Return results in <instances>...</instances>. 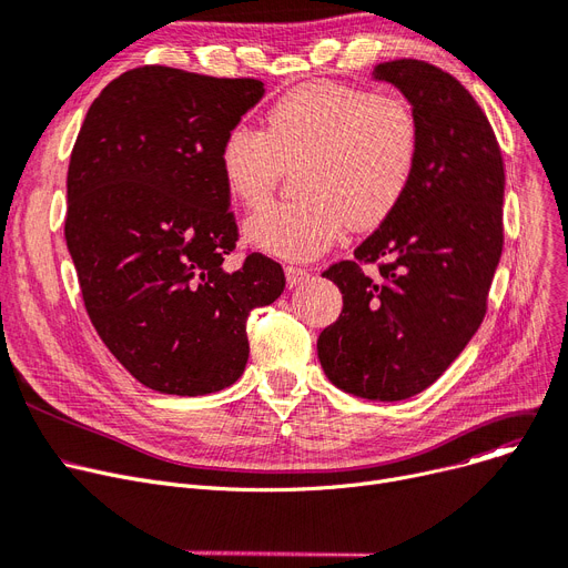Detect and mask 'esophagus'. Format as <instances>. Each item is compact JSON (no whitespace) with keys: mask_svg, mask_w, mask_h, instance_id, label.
Here are the masks:
<instances>
[{"mask_svg":"<svg viewBox=\"0 0 568 568\" xmlns=\"http://www.w3.org/2000/svg\"><path fill=\"white\" fill-rule=\"evenodd\" d=\"M308 276H311L308 268H304V266H292V264L285 266V278H287V285H290V287L304 283Z\"/></svg>","mask_w":568,"mask_h":568,"instance_id":"esophagus-1","label":"esophagus"}]
</instances>
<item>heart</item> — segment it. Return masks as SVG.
Here are the masks:
<instances>
[{
	"label": "heart",
	"instance_id": "obj_1",
	"mask_svg": "<svg viewBox=\"0 0 568 568\" xmlns=\"http://www.w3.org/2000/svg\"><path fill=\"white\" fill-rule=\"evenodd\" d=\"M420 128L410 106L372 90L315 81L285 92L268 109L264 130L232 125L217 148L225 187L243 206L274 190L283 164L297 200L248 217L245 239L283 260L315 257L345 232L374 230L397 211L413 183Z\"/></svg>",
	"mask_w": 568,
	"mask_h": 568
}]
</instances>
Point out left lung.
<instances>
[{"label":"left lung","instance_id":"1","mask_svg":"<svg viewBox=\"0 0 568 568\" xmlns=\"http://www.w3.org/2000/svg\"><path fill=\"white\" fill-rule=\"evenodd\" d=\"M374 79L404 92L420 128L413 183L385 223L325 271L343 294L317 338L327 378L355 397L427 389L478 332L504 248V158L487 115L455 77L392 60ZM364 263H376L366 275Z\"/></svg>","mask_w":568,"mask_h":568}]
</instances>
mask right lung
I'll list each match as a JSON object with an SVG mask.
<instances>
[{
  "label": "right lung",
  "mask_w": 568,
  "mask_h": 568,
  "mask_svg": "<svg viewBox=\"0 0 568 568\" xmlns=\"http://www.w3.org/2000/svg\"><path fill=\"white\" fill-rule=\"evenodd\" d=\"M262 94L257 79L139 67L102 90L73 143L64 239L85 311L155 392L202 397L236 383L251 311L285 287L262 253L223 264L239 227L217 148Z\"/></svg>",
  "instance_id": "obj_1"
}]
</instances>
